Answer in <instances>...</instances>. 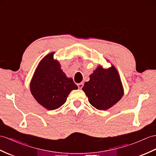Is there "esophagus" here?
<instances>
[{"mask_svg":"<svg viewBox=\"0 0 156 156\" xmlns=\"http://www.w3.org/2000/svg\"><path fill=\"white\" fill-rule=\"evenodd\" d=\"M83 85H84V83H83V82H81L80 83H79V84H77V86L79 87V89H82L83 87Z\"/></svg>","mask_w":156,"mask_h":156,"instance_id":"esophagus-1","label":"esophagus"}]
</instances>
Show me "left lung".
<instances>
[{
  "instance_id": "left-lung-1",
  "label": "left lung",
  "mask_w": 156,
  "mask_h": 156,
  "mask_svg": "<svg viewBox=\"0 0 156 156\" xmlns=\"http://www.w3.org/2000/svg\"><path fill=\"white\" fill-rule=\"evenodd\" d=\"M90 80L82 88L89 103L98 110L106 111L116 104L124 95L119 72L113 65L107 69L98 66L89 75Z\"/></svg>"
}]
</instances>
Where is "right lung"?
<instances>
[{
  "label": "right lung",
  "instance_id": "1",
  "mask_svg": "<svg viewBox=\"0 0 156 156\" xmlns=\"http://www.w3.org/2000/svg\"><path fill=\"white\" fill-rule=\"evenodd\" d=\"M55 52L45 55L40 61L30 84L31 93L38 103L49 111L58 109L65 103L72 90L78 87L71 77L61 69Z\"/></svg>",
  "mask_w": 156,
  "mask_h": 156
}]
</instances>
